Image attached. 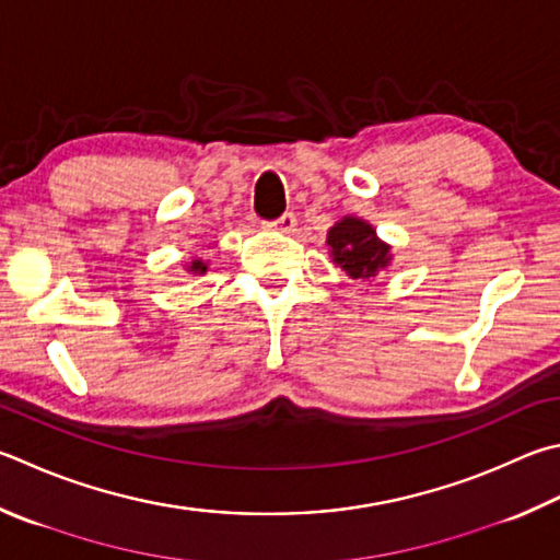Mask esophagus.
Listing matches in <instances>:
<instances>
[{"label":"esophagus","instance_id":"34e87169","mask_svg":"<svg viewBox=\"0 0 560 560\" xmlns=\"http://www.w3.org/2000/svg\"><path fill=\"white\" fill-rule=\"evenodd\" d=\"M269 228L283 232V235H291V232H296V215H293V212H283V215L277 222H271Z\"/></svg>","mask_w":560,"mask_h":560}]
</instances>
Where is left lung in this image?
Segmentation results:
<instances>
[{
  "label": "left lung",
  "mask_w": 560,
  "mask_h": 560,
  "mask_svg": "<svg viewBox=\"0 0 560 560\" xmlns=\"http://www.w3.org/2000/svg\"><path fill=\"white\" fill-rule=\"evenodd\" d=\"M325 245L330 247L335 267L348 273L352 281L374 279L380 271L389 269L394 259L392 245H386L377 230L358 215H342L335 222Z\"/></svg>",
  "instance_id": "left-lung-1"
}]
</instances>
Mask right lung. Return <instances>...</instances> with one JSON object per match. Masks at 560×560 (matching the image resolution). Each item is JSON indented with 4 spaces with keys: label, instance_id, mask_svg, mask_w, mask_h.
I'll return each mask as SVG.
<instances>
[{
    "label": "right lung",
    "instance_id": "right-lung-1",
    "mask_svg": "<svg viewBox=\"0 0 560 560\" xmlns=\"http://www.w3.org/2000/svg\"><path fill=\"white\" fill-rule=\"evenodd\" d=\"M210 261L202 259V257H192L188 264H186V271L190 273V277H202V273L208 271Z\"/></svg>",
    "mask_w": 560,
    "mask_h": 560
}]
</instances>
